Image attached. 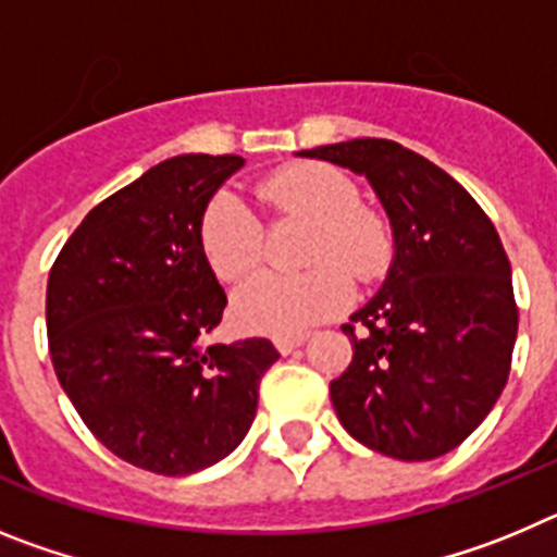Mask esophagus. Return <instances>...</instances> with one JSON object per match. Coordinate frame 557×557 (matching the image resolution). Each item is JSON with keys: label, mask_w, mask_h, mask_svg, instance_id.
Here are the masks:
<instances>
[{"label": "esophagus", "mask_w": 557, "mask_h": 557, "mask_svg": "<svg viewBox=\"0 0 557 557\" xmlns=\"http://www.w3.org/2000/svg\"><path fill=\"white\" fill-rule=\"evenodd\" d=\"M275 351L278 354H293L295 348H301L307 343V334H295V337H275Z\"/></svg>", "instance_id": "obj_1"}]
</instances>
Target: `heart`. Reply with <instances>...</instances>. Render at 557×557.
I'll use <instances>...</instances> for the list:
<instances>
[{
    "label": "heart",
    "instance_id": "obj_1",
    "mask_svg": "<svg viewBox=\"0 0 557 557\" xmlns=\"http://www.w3.org/2000/svg\"><path fill=\"white\" fill-rule=\"evenodd\" d=\"M256 191L275 214L312 223L307 262L314 268L298 275L262 273L245 284L231 307L245 332L273 337L307 332L351 301L347 269L357 282H373L391 264V225L359 203V186L348 172L323 161H295L270 172ZM198 243L220 282H243L262 259V225L236 195L218 191L203 209Z\"/></svg>",
    "mask_w": 557,
    "mask_h": 557
}]
</instances>
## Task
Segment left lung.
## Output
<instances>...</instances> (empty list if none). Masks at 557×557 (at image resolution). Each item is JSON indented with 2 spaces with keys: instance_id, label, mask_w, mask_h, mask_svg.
Here are the masks:
<instances>
[{
  "instance_id": "obj_1",
  "label": "left lung",
  "mask_w": 557,
  "mask_h": 557,
  "mask_svg": "<svg viewBox=\"0 0 557 557\" xmlns=\"http://www.w3.org/2000/svg\"><path fill=\"white\" fill-rule=\"evenodd\" d=\"M371 181L393 225L391 273L343 326L329 385L339 424L379 455L432 460L460 446L508 382L519 307L488 214L449 172L391 139L304 150Z\"/></svg>"
}]
</instances>
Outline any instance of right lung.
I'll use <instances>...</instances> for the list:
<instances>
[{
    "label": "right lung",
    "instance_id": "obj_1",
    "mask_svg": "<svg viewBox=\"0 0 557 557\" xmlns=\"http://www.w3.org/2000/svg\"><path fill=\"white\" fill-rule=\"evenodd\" d=\"M243 156H175L88 211L49 270L47 337L83 424L131 466L209 469L253 424L278 359L264 337H209L228 304L200 253L211 195Z\"/></svg>",
    "mask_w": 557,
    "mask_h": 557
}]
</instances>
